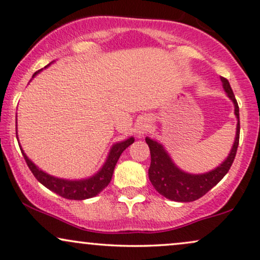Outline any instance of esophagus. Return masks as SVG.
Here are the masks:
<instances>
[{
    "label": "esophagus",
    "mask_w": 260,
    "mask_h": 260,
    "mask_svg": "<svg viewBox=\"0 0 260 260\" xmlns=\"http://www.w3.org/2000/svg\"><path fill=\"white\" fill-rule=\"evenodd\" d=\"M149 129H150V121H149V119H147V118H145V119L140 120V123L137 124V126H136L137 136H139V137L143 136V135H145V134L148 133Z\"/></svg>",
    "instance_id": "obj_1"
}]
</instances>
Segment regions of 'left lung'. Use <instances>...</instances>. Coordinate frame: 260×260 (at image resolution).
Segmentation results:
<instances>
[{
    "mask_svg": "<svg viewBox=\"0 0 260 260\" xmlns=\"http://www.w3.org/2000/svg\"><path fill=\"white\" fill-rule=\"evenodd\" d=\"M220 81H222L226 95L233 101L234 107H235L238 125H236V136L233 148L230 150L228 158L224 160L219 166H217L212 171L206 172V174H187L175 165V162L170 158L162 145L149 139V137H146V142L150 150V166L148 170L149 179L155 190L166 199L179 201V203H190V201L198 200L218 183L220 179L228 174L230 166L233 165L240 139L239 105L228 79L220 77Z\"/></svg>",
    "mask_w": 260,
    "mask_h": 260,
    "instance_id": "obj_1",
    "label": "left lung"
}]
</instances>
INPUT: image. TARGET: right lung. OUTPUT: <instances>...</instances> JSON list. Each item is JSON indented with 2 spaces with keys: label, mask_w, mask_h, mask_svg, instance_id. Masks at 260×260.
<instances>
[{
  "label": "right lung",
  "mask_w": 260,
  "mask_h": 260,
  "mask_svg": "<svg viewBox=\"0 0 260 260\" xmlns=\"http://www.w3.org/2000/svg\"><path fill=\"white\" fill-rule=\"evenodd\" d=\"M49 65H47L46 67ZM46 67H44V69H46ZM42 70H38L37 72H35L32 78H34L38 72H41ZM134 141H135L134 137H129L127 140L121 141V142H118L112 146L110 153H108L107 159H106V162L100 169V171H99L98 174H95L94 176H91V177L85 179H78V181H70V179L57 178L54 177V176L46 174V172L42 171L41 169H38L37 166L27 158V155L25 154L22 148H20V150L22 155H24L25 161H26L28 169L31 170V172L34 174L35 177L37 178V181L40 182V183L43 184L44 187L49 189V190L54 191V193L60 195V197L69 199V200H84V199H89L98 195L110 184L118 159H119L120 154L127 148V147L133 145ZM19 147H20V145H19Z\"/></svg>",
  "instance_id": "1"
}]
</instances>
